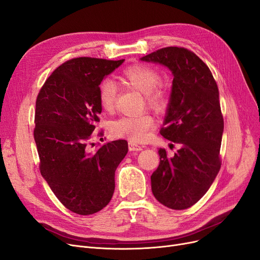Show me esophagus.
<instances>
[{
    "label": "esophagus",
    "mask_w": 260,
    "mask_h": 260,
    "mask_svg": "<svg viewBox=\"0 0 260 260\" xmlns=\"http://www.w3.org/2000/svg\"><path fill=\"white\" fill-rule=\"evenodd\" d=\"M128 149L129 151H141L142 147L139 145H136V143L134 142H128Z\"/></svg>",
    "instance_id": "34e87169"
}]
</instances>
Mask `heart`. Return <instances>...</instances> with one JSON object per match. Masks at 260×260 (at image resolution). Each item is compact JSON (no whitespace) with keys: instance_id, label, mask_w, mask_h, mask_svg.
<instances>
[{"instance_id":"b5f03b06","label":"heart","mask_w":260,"mask_h":260,"mask_svg":"<svg viewBox=\"0 0 260 260\" xmlns=\"http://www.w3.org/2000/svg\"><path fill=\"white\" fill-rule=\"evenodd\" d=\"M121 81L131 88L145 94L146 104L150 108L161 111L167 107L168 91L160 82L159 73L145 64H134L120 75ZM99 99L106 111H112L117 100V88L111 81H103L100 85ZM154 125V118L147 112L127 115L110 124V133L114 137L125 138L131 142L146 140Z\"/></svg>"}]
</instances>
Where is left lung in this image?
<instances>
[{
	"label": "left lung",
	"mask_w": 260,
	"mask_h": 260,
	"mask_svg": "<svg viewBox=\"0 0 260 260\" xmlns=\"http://www.w3.org/2000/svg\"><path fill=\"white\" fill-rule=\"evenodd\" d=\"M141 61L165 65L174 75L159 133L181 148L172 157L165 149L158 150L159 165L151 176V186L161 205L184 210L207 193L222 165L224 119L217 84L207 64L183 47L161 48Z\"/></svg>",
	"instance_id": "8db88e82"
}]
</instances>
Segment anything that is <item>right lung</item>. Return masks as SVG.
<instances>
[{
    "label": "right lung",
    "mask_w": 260,
    "mask_h": 260,
    "mask_svg": "<svg viewBox=\"0 0 260 260\" xmlns=\"http://www.w3.org/2000/svg\"><path fill=\"white\" fill-rule=\"evenodd\" d=\"M123 61L71 59L48 77L37 95L34 139L41 174L61 204L77 214H94L109 204L115 169L128 151L126 140L89 148L102 112L100 84Z\"/></svg>",
    "instance_id": "1"
}]
</instances>
